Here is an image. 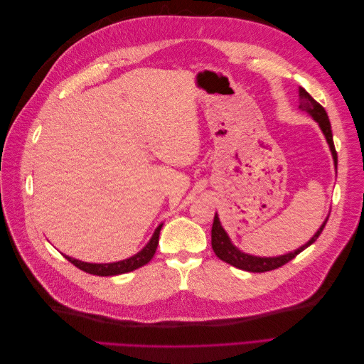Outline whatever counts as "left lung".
I'll return each mask as SVG.
<instances>
[{"label": "left lung", "mask_w": 364, "mask_h": 364, "mask_svg": "<svg viewBox=\"0 0 364 364\" xmlns=\"http://www.w3.org/2000/svg\"><path fill=\"white\" fill-rule=\"evenodd\" d=\"M299 97H301L299 109H302V111L310 114L317 121L318 126H321L323 135H325L328 144H329V149H331L334 164L337 167V151H336L334 141H333L331 123H329L326 111H325L322 105H318L314 100V98L304 90V87H299ZM326 222H328V220H325L323 225L321 226V229H318L317 232L314 234V237L310 241H308L306 245H304L302 247H299L297 250H294L291 253H287V255H281V257H274V258H259V257H252V255H247V253L240 252L232 243H230V240H229L228 234L225 232V229L222 228V225H220L218 215L215 214L213 229H211V245H213V250H214L215 255L222 261L230 264V266H234V267L241 269V270H246V272H252V273H262V272L274 270V269L284 266V264H287L289 261H291L293 258L299 255V253L304 249H306L308 246L313 245L314 241L318 238V235L322 234V230H323Z\"/></svg>", "instance_id": "8db88e82"}]
</instances>
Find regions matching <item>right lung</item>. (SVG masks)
Wrapping results in <instances>:
<instances>
[{"instance_id":"obj_1","label":"right lung","mask_w":364,"mask_h":364,"mask_svg":"<svg viewBox=\"0 0 364 364\" xmlns=\"http://www.w3.org/2000/svg\"><path fill=\"white\" fill-rule=\"evenodd\" d=\"M161 228L162 225H159L155 230V234H153L151 240L147 243V246L142 249L141 252H138L136 255H134L129 259H123V261H118V262H111V264H91V262H83L79 259H74L65 255L71 264L77 269H80L86 273L90 274H97V277H115V274H123L127 272H134L142 266H146V264L153 258L158 247V241H159V232H161Z\"/></svg>"}]
</instances>
